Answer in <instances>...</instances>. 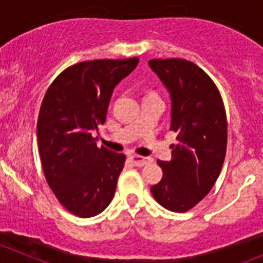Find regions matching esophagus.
I'll use <instances>...</instances> for the list:
<instances>
[{"label":"esophagus","mask_w":263,"mask_h":263,"mask_svg":"<svg viewBox=\"0 0 263 263\" xmlns=\"http://www.w3.org/2000/svg\"><path fill=\"white\" fill-rule=\"evenodd\" d=\"M129 159H131V162L134 163V165H136V167H142V165H146L147 163L150 162L149 158L142 157V155H139V154L129 155Z\"/></svg>","instance_id":"1"}]
</instances>
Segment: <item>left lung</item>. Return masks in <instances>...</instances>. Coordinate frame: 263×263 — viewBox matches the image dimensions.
Instances as JSON below:
<instances>
[{
    "label": "left lung",
    "instance_id": "obj_1",
    "mask_svg": "<svg viewBox=\"0 0 263 263\" xmlns=\"http://www.w3.org/2000/svg\"><path fill=\"white\" fill-rule=\"evenodd\" d=\"M149 65L172 99L171 131L176 134L172 160L158 164L160 182L154 199L172 212H186L211 191L222 170L228 146V119L212 78L185 59H152Z\"/></svg>",
    "mask_w": 263,
    "mask_h": 263
}]
</instances>
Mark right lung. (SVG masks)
<instances>
[{
    "label": "right lung",
    "mask_w": 263,
    "mask_h": 263,
    "mask_svg": "<svg viewBox=\"0 0 263 263\" xmlns=\"http://www.w3.org/2000/svg\"><path fill=\"white\" fill-rule=\"evenodd\" d=\"M139 58L99 59L64 69L41 104L38 152L43 175L63 207L78 217L103 212L113 199L126 155L99 147L93 129L105 123L114 87Z\"/></svg>",
    "instance_id": "obj_1"
}]
</instances>
